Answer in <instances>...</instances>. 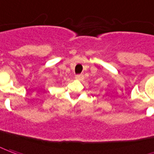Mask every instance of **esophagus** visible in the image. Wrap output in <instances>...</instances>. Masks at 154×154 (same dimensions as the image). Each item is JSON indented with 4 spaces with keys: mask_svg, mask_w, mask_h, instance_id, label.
Here are the masks:
<instances>
[{
    "mask_svg": "<svg viewBox=\"0 0 154 154\" xmlns=\"http://www.w3.org/2000/svg\"><path fill=\"white\" fill-rule=\"evenodd\" d=\"M75 78L77 79V80H79V81H82V79H83V76L82 75H77Z\"/></svg>",
    "mask_w": 154,
    "mask_h": 154,
    "instance_id": "obj_1",
    "label": "esophagus"
}]
</instances>
